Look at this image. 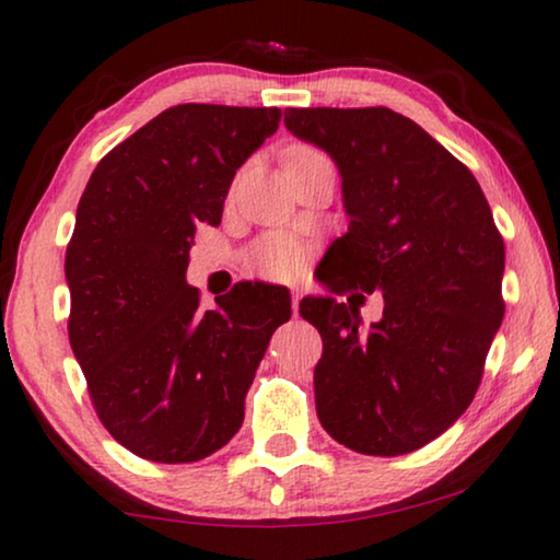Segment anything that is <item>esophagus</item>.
Instances as JSON below:
<instances>
[{"label":"esophagus","mask_w":560,"mask_h":560,"mask_svg":"<svg viewBox=\"0 0 560 560\" xmlns=\"http://www.w3.org/2000/svg\"><path fill=\"white\" fill-rule=\"evenodd\" d=\"M301 298H303V288L301 285L290 288V305H293L295 316H298V305H301Z\"/></svg>","instance_id":"1"}]
</instances>
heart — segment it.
Returning a JSON list of instances; mask_svg holds the SVG:
<instances>
[{"mask_svg": "<svg viewBox=\"0 0 560 560\" xmlns=\"http://www.w3.org/2000/svg\"><path fill=\"white\" fill-rule=\"evenodd\" d=\"M305 152H316V150H298L293 155H305ZM303 259H305V247L288 234L265 236V240L255 247V252H252V265L257 267V272L272 280L293 278V275L301 270Z\"/></svg>", "mask_w": 560, "mask_h": 560, "instance_id": "obj_1", "label": "heart"}]
</instances>
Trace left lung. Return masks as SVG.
<instances>
[{
	"mask_svg": "<svg viewBox=\"0 0 560 560\" xmlns=\"http://www.w3.org/2000/svg\"><path fill=\"white\" fill-rule=\"evenodd\" d=\"M285 127L341 175L349 229L320 259L324 282L385 298L370 328L331 295L301 301L324 339L318 420L357 454H410L464 416L500 331L504 242L492 209L469 167L385 106L285 109Z\"/></svg>",
	"mask_w": 560,
	"mask_h": 560,
	"instance_id": "1",
	"label": "left lung"
}]
</instances>
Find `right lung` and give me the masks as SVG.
I'll use <instances>...</instances> for the list:
<instances>
[{"label": "right lung", "mask_w": 560, "mask_h": 560, "mask_svg": "<svg viewBox=\"0 0 560 560\" xmlns=\"http://www.w3.org/2000/svg\"><path fill=\"white\" fill-rule=\"evenodd\" d=\"M280 117L278 106H171L96 165L75 209L68 339L98 420L148 462H201L232 441L290 318L280 285L240 282L201 311L186 282L196 226H219L236 171Z\"/></svg>", "instance_id": "right-lung-1"}]
</instances>
